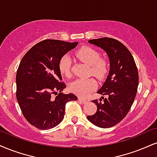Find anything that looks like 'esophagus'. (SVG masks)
<instances>
[{
	"mask_svg": "<svg viewBox=\"0 0 157 157\" xmlns=\"http://www.w3.org/2000/svg\"><path fill=\"white\" fill-rule=\"evenodd\" d=\"M78 100L80 101H81V102H82V103H83V104H86V103L88 102V100H86V99H82V98H81V97H79L78 98Z\"/></svg>",
	"mask_w": 157,
	"mask_h": 157,
	"instance_id": "34e87169",
	"label": "esophagus"
}]
</instances>
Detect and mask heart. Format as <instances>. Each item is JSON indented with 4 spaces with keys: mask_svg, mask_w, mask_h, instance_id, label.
Here are the masks:
<instances>
[{
    "mask_svg": "<svg viewBox=\"0 0 157 157\" xmlns=\"http://www.w3.org/2000/svg\"><path fill=\"white\" fill-rule=\"evenodd\" d=\"M76 56L81 61L90 67V71L97 78L103 79L109 71V63L106 59L100 58V53L95 49L89 47H83L76 52ZM71 59L68 55L62 56L59 60L60 72L66 77L70 75ZM97 86V82L93 78H79L73 81L69 86V89L72 93L86 97Z\"/></svg>",
    "mask_w": 157,
    "mask_h": 157,
    "instance_id": "b5f03b06",
    "label": "heart"
}]
</instances>
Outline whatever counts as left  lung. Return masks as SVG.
I'll use <instances>...</instances> for the list:
<instances>
[{"instance_id":"8db88e82","label":"left lung","mask_w":157,"mask_h":157,"mask_svg":"<svg viewBox=\"0 0 157 157\" xmlns=\"http://www.w3.org/2000/svg\"><path fill=\"white\" fill-rule=\"evenodd\" d=\"M88 42L106 52L109 71L105 83L97 91L107 97L94 100L97 110L87 118L98 127H112L125 118L132 105L138 87V71L132 55L119 41L105 37Z\"/></svg>"}]
</instances>
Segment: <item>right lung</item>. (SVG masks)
I'll return each mask as SVG.
<instances>
[{
  "label": "right lung",
  "instance_id": "1",
  "mask_svg": "<svg viewBox=\"0 0 157 157\" xmlns=\"http://www.w3.org/2000/svg\"><path fill=\"white\" fill-rule=\"evenodd\" d=\"M78 42L46 39L32 47L20 61L16 75L17 99L25 119L39 129H49L62 121L66 104L75 94H63L66 88L59 60ZM55 97H54V95Z\"/></svg>",
  "mask_w": 157,
  "mask_h": 157
}]
</instances>
